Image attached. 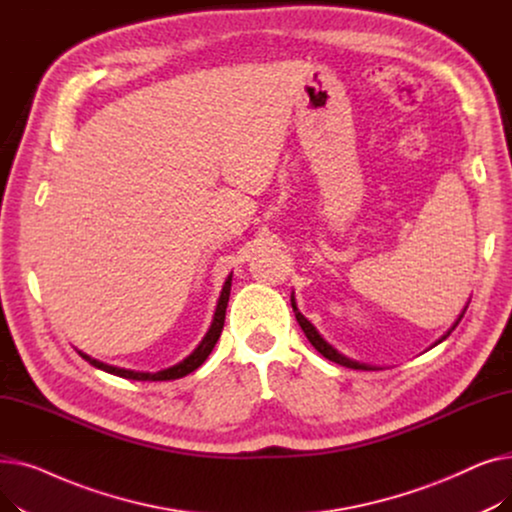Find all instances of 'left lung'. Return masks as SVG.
I'll use <instances>...</instances> for the list:
<instances>
[{"label":"left lung","instance_id":"8db88e82","mask_svg":"<svg viewBox=\"0 0 512 512\" xmlns=\"http://www.w3.org/2000/svg\"><path fill=\"white\" fill-rule=\"evenodd\" d=\"M290 303H292V311H294V315H297V321H299V326L303 328V332H305V336H307V340L315 346V351L317 353H321V355H324L326 359H330V361H334V363H338V365H342V367H351V369H363V371H375V369H380V367H375V365H367V363H359V361H353V359H348V357H344L342 353H338L336 351V348L332 346V344H328L324 338H321V334L315 330V326L311 324V321L299 311V307H297V301H294V292L290 294ZM469 303L471 301H467V305L463 307V311H461V315L459 317H456V321H454V324L448 328V332L442 336V338H438L432 346H436V344H440L442 340H446L448 336H450V332L456 328V326H459V321L463 319V315H465V311H467V307H469ZM432 346H429V348H432Z\"/></svg>","mask_w":512,"mask_h":512}]
</instances>
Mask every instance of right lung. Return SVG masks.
<instances>
[{
  "mask_svg": "<svg viewBox=\"0 0 512 512\" xmlns=\"http://www.w3.org/2000/svg\"><path fill=\"white\" fill-rule=\"evenodd\" d=\"M230 286H232V274L226 278L222 292H220V299L218 305H215V313L211 319V326L207 330V334L203 336V340L197 344L195 351L184 357L180 363L168 367V369H161V371H132V369H124V367H116V365H107L103 361H97L89 355H85L83 351H76L80 357L85 361H89L93 367L105 371V373H112L118 375V378H126V380H137V382H168V380H178L184 378V375L193 373L197 367H201L205 363V359L209 357V353L213 351L215 342H218L222 328H224V319H226V307H228V299H230Z\"/></svg>",
  "mask_w": 512,
  "mask_h": 512,
  "instance_id": "add662e5",
  "label": "right lung"
}]
</instances>
